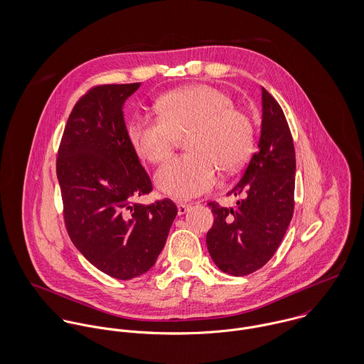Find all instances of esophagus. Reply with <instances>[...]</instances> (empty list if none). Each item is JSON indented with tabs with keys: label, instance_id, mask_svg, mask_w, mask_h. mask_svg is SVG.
I'll return each mask as SVG.
<instances>
[{
	"label": "esophagus",
	"instance_id": "obj_1",
	"mask_svg": "<svg viewBox=\"0 0 364 364\" xmlns=\"http://www.w3.org/2000/svg\"><path fill=\"white\" fill-rule=\"evenodd\" d=\"M189 208H191V206H189V205H186V203H178V214H179V215H182V214L188 213V211H189Z\"/></svg>",
	"mask_w": 364,
	"mask_h": 364
}]
</instances>
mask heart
<instances>
[{"instance_id":"b5f03b06","label":"heart","mask_w":364,"mask_h":364,"mask_svg":"<svg viewBox=\"0 0 364 364\" xmlns=\"http://www.w3.org/2000/svg\"><path fill=\"white\" fill-rule=\"evenodd\" d=\"M156 107L159 116L136 114L130 120L127 137L141 161L159 164L188 134L185 147L191 153L172 158L156 172V188L169 198L189 200L203 195L217 182V165L237 169L254 150L251 119L215 87L173 90L158 100Z\"/></svg>"}]
</instances>
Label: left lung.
I'll list each match as a JSON object with an SVG mask.
<instances>
[{"label":"left lung","instance_id":"8db88e82","mask_svg":"<svg viewBox=\"0 0 364 364\" xmlns=\"http://www.w3.org/2000/svg\"><path fill=\"white\" fill-rule=\"evenodd\" d=\"M296 153L286 116L262 88L258 151L228 195H245L237 208L210 202L214 223L208 250L220 270L245 276L260 269L279 248L294 211Z\"/></svg>","mask_w":364,"mask_h":364}]
</instances>
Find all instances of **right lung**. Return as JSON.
Returning <instances> with one entry per match:
<instances>
[{
  "mask_svg": "<svg viewBox=\"0 0 364 364\" xmlns=\"http://www.w3.org/2000/svg\"><path fill=\"white\" fill-rule=\"evenodd\" d=\"M140 82L92 87L74 105L58 147L55 172L67 232L106 274L129 280L150 270L178 208L169 199H134L153 191L130 146L124 101Z\"/></svg>",
  "mask_w": 364,
  "mask_h": 364,
  "instance_id": "right-lung-1",
  "label": "right lung"
}]
</instances>
